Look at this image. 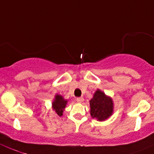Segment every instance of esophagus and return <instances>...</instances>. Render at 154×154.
Wrapping results in <instances>:
<instances>
[{
    "mask_svg": "<svg viewBox=\"0 0 154 154\" xmlns=\"http://www.w3.org/2000/svg\"><path fill=\"white\" fill-rule=\"evenodd\" d=\"M77 102H79V103H82L83 101H84V97H77Z\"/></svg>",
    "mask_w": 154,
    "mask_h": 154,
    "instance_id": "obj_1",
    "label": "esophagus"
}]
</instances>
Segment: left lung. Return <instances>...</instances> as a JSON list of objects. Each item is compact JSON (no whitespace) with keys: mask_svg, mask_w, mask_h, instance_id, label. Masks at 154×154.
Listing matches in <instances>:
<instances>
[{"mask_svg":"<svg viewBox=\"0 0 154 154\" xmlns=\"http://www.w3.org/2000/svg\"><path fill=\"white\" fill-rule=\"evenodd\" d=\"M91 116L93 119L104 121L112 116L113 112V102L111 97L105 93L97 90L90 101Z\"/></svg>","mask_w":154,"mask_h":154,"instance_id":"left-lung-1","label":"left lung"}]
</instances>
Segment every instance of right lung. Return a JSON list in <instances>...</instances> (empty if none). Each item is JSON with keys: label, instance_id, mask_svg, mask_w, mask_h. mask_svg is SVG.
<instances>
[{"label": "right lung", "instance_id": "1", "mask_svg": "<svg viewBox=\"0 0 154 154\" xmlns=\"http://www.w3.org/2000/svg\"><path fill=\"white\" fill-rule=\"evenodd\" d=\"M66 103H67V101L64 99L62 96L59 95V94L56 95L54 101L53 102V110H55L58 116H63V112L66 107Z\"/></svg>", "mask_w": 154, "mask_h": 154}]
</instances>
